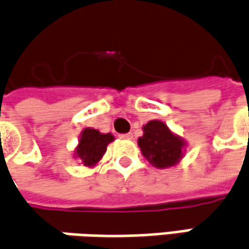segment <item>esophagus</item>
<instances>
[{
  "label": "esophagus",
  "mask_w": 249,
  "mask_h": 249,
  "mask_svg": "<svg viewBox=\"0 0 249 249\" xmlns=\"http://www.w3.org/2000/svg\"><path fill=\"white\" fill-rule=\"evenodd\" d=\"M121 138H125V139H132V134L129 132V134H123V135H120Z\"/></svg>",
  "instance_id": "1"
}]
</instances>
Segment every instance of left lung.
Instances as JSON below:
<instances>
[{"label":"left lung","mask_w":249,"mask_h":249,"mask_svg":"<svg viewBox=\"0 0 249 249\" xmlns=\"http://www.w3.org/2000/svg\"><path fill=\"white\" fill-rule=\"evenodd\" d=\"M142 129L143 135L138 139V146L154 166L170 168L182 159L184 141L175 135L165 123L154 120Z\"/></svg>","instance_id":"obj_1"}]
</instances>
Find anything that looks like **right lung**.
I'll list each match as a JSON object with an SVG mask.
<instances>
[{"mask_svg": "<svg viewBox=\"0 0 249 249\" xmlns=\"http://www.w3.org/2000/svg\"><path fill=\"white\" fill-rule=\"evenodd\" d=\"M114 141L111 134H101L93 128H86L81 132L76 155L84 166H94L107 151V145Z\"/></svg>", "mask_w": 249, "mask_h": 249, "instance_id": "right-lung-1", "label": "right lung"}]
</instances>
